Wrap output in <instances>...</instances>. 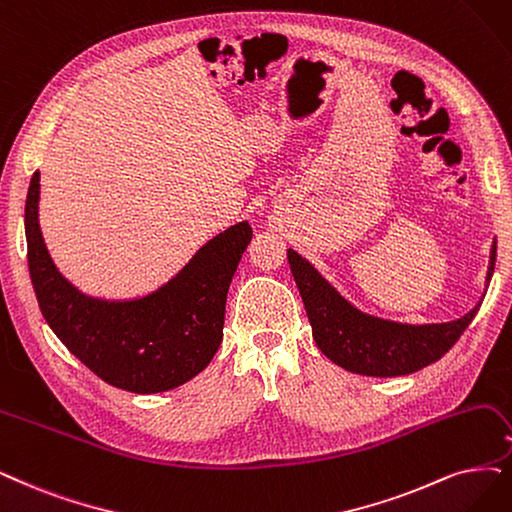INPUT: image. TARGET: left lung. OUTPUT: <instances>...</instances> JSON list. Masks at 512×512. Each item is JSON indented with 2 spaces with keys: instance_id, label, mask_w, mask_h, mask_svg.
<instances>
[{
  "instance_id": "1",
  "label": "left lung",
  "mask_w": 512,
  "mask_h": 512,
  "mask_svg": "<svg viewBox=\"0 0 512 512\" xmlns=\"http://www.w3.org/2000/svg\"><path fill=\"white\" fill-rule=\"evenodd\" d=\"M289 266L312 325L316 346L346 371L394 377L420 371L439 361L479 312V304L466 316L439 325H403L363 314L350 306L310 263L287 251ZM496 266V242L491 246L487 282Z\"/></svg>"
}]
</instances>
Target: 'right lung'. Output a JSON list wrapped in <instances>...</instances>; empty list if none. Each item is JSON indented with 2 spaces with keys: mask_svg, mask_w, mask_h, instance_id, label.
<instances>
[{
  "mask_svg": "<svg viewBox=\"0 0 512 512\" xmlns=\"http://www.w3.org/2000/svg\"><path fill=\"white\" fill-rule=\"evenodd\" d=\"M40 173H33L25 234L29 274L46 323L103 382L135 392L173 390L196 377L223 339L225 299L253 238L242 221L208 240L164 287L141 299L105 301L75 289L52 263L40 221Z\"/></svg>",
  "mask_w": 512,
  "mask_h": 512,
  "instance_id": "obj_1",
  "label": "right lung"
}]
</instances>
